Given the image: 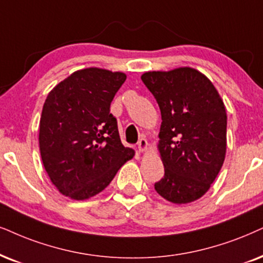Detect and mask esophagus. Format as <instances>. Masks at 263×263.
<instances>
[{
  "mask_svg": "<svg viewBox=\"0 0 263 263\" xmlns=\"http://www.w3.org/2000/svg\"><path fill=\"white\" fill-rule=\"evenodd\" d=\"M148 147V142L145 138H141L137 143V148H138V152H144L145 149Z\"/></svg>",
  "mask_w": 263,
  "mask_h": 263,
  "instance_id": "esophagus-1",
  "label": "esophagus"
}]
</instances>
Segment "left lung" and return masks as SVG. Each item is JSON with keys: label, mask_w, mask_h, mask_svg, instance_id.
Returning a JSON list of instances; mask_svg holds the SVG:
<instances>
[{"label": "left lung", "mask_w": 263, "mask_h": 263, "mask_svg": "<svg viewBox=\"0 0 263 263\" xmlns=\"http://www.w3.org/2000/svg\"><path fill=\"white\" fill-rule=\"evenodd\" d=\"M141 79L161 111L159 151L165 175L154 184L155 191L175 204L197 200L224 161L223 102L210 80L192 68L148 71Z\"/></svg>", "instance_id": "left-lung-1"}]
</instances>
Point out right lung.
<instances>
[{"instance_id": "1", "label": "right lung", "mask_w": 263, "mask_h": 263, "mask_svg": "<svg viewBox=\"0 0 263 263\" xmlns=\"http://www.w3.org/2000/svg\"><path fill=\"white\" fill-rule=\"evenodd\" d=\"M125 80L124 72L88 68L48 93L40 120V152L52 183L65 197L85 200L98 194L134 158L110 112Z\"/></svg>"}]
</instances>
